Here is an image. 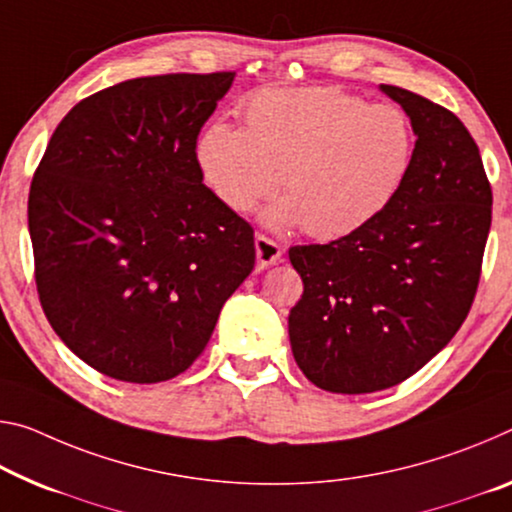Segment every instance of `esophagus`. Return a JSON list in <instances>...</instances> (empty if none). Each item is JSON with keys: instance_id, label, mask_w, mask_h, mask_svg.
<instances>
[{"instance_id": "obj_1", "label": "esophagus", "mask_w": 512, "mask_h": 512, "mask_svg": "<svg viewBox=\"0 0 512 512\" xmlns=\"http://www.w3.org/2000/svg\"><path fill=\"white\" fill-rule=\"evenodd\" d=\"M255 253H257V271L269 269L271 264L280 262L282 259V248L273 239L264 237V234H257L255 237Z\"/></svg>"}]
</instances>
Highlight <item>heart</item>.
<instances>
[{"label": "heart", "instance_id": "b5f03b06", "mask_svg": "<svg viewBox=\"0 0 512 512\" xmlns=\"http://www.w3.org/2000/svg\"><path fill=\"white\" fill-rule=\"evenodd\" d=\"M243 123L209 125L198 168L237 214L271 196L282 175L287 196L264 212L275 230L305 225L316 239L348 237L385 212L415 161V132L399 107L332 86L257 93L243 104Z\"/></svg>", "mask_w": 512, "mask_h": 512}]
</instances>
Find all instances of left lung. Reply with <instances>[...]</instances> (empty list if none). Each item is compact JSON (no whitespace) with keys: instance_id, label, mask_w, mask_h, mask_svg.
<instances>
[{"instance_id":"8db88e82","label":"left lung","mask_w":512,"mask_h":512,"mask_svg":"<svg viewBox=\"0 0 512 512\" xmlns=\"http://www.w3.org/2000/svg\"><path fill=\"white\" fill-rule=\"evenodd\" d=\"M380 91L417 136L408 180L362 230L289 248L303 278L291 351L307 380L335 394L399 385L451 342L474 303L492 223L481 152L460 118L405 88Z\"/></svg>"}]
</instances>
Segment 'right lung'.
I'll use <instances>...</instances> for the list:
<instances>
[{
    "mask_svg": "<svg viewBox=\"0 0 512 512\" xmlns=\"http://www.w3.org/2000/svg\"><path fill=\"white\" fill-rule=\"evenodd\" d=\"M234 72L120 81L68 111L29 191L43 312L79 360L125 383L196 362L255 266V237L202 184L196 143Z\"/></svg>",
    "mask_w": 512,
    "mask_h": 512,
    "instance_id": "obj_1",
    "label": "right lung"
}]
</instances>
